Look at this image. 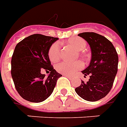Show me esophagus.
Masks as SVG:
<instances>
[{"label":"esophagus","mask_w":127,"mask_h":127,"mask_svg":"<svg viewBox=\"0 0 127 127\" xmlns=\"http://www.w3.org/2000/svg\"><path fill=\"white\" fill-rule=\"evenodd\" d=\"M64 76H65V77H68L69 79H72V78H73L71 76H70V75H64Z\"/></svg>","instance_id":"1"}]
</instances>
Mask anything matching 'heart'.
Instances as JSON below:
<instances>
[{"label": "heart", "mask_w": 127, "mask_h": 127, "mask_svg": "<svg viewBox=\"0 0 127 127\" xmlns=\"http://www.w3.org/2000/svg\"><path fill=\"white\" fill-rule=\"evenodd\" d=\"M67 43L72 47H73L77 51H84L86 47V41L84 39L80 37H73L71 38L67 41ZM61 45L58 42L53 43L50 47L48 56L50 61L52 62L58 61L61 56ZM83 64L81 61H77L75 63L69 62H62L57 64L56 69L58 72L64 75H72L75 72L80 69H82Z\"/></svg>", "instance_id": "obj_1"}]
</instances>
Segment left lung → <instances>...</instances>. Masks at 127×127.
Segmentation results:
<instances>
[{
  "mask_svg": "<svg viewBox=\"0 0 127 127\" xmlns=\"http://www.w3.org/2000/svg\"><path fill=\"white\" fill-rule=\"evenodd\" d=\"M87 41L91 50L89 66L82 73L89 75L87 82L82 80L75 89L81 98L88 101H96L105 97L111 90L118 71V56L114 45L108 39L95 32L78 34Z\"/></svg>",
  "mask_w": 127,
  "mask_h": 127,
  "instance_id": "left-lung-1",
  "label": "left lung"
}]
</instances>
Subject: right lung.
<instances>
[{
  "instance_id": "right-lung-1",
  "label": "right lung",
  "mask_w": 127,
  "mask_h": 127,
  "mask_svg": "<svg viewBox=\"0 0 127 127\" xmlns=\"http://www.w3.org/2000/svg\"><path fill=\"white\" fill-rule=\"evenodd\" d=\"M58 38L34 34L15 46L11 59V76L20 95L26 101L40 103L50 96L62 75L51 66L48 52ZM50 71L46 77L41 71Z\"/></svg>"
}]
</instances>
